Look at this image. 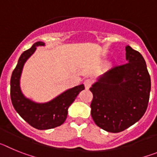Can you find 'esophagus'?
Wrapping results in <instances>:
<instances>
[{
	"instance_id": "34e87169",
	"label": "esophagus",
	"mask_w": 157,
	"mask_h": 157,
	"mask_svg": "<svg viewBox=\"0 0 157 157\" xmlns=\"http://www.w3.org/2000/svg\"><path fill=\"white\" fill-rule=\"evenodd\" d=\"M92 84H93V81L91 79H90V78H87V79H86L85 81H84V86H85V87L86 90H88V89L90 88V86H92Z\"/></svg>"
}]
</instances>
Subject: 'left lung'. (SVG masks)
I'll return each mask as SVG.
<instances>
[{
  "label": "left lung",
  "mask_w": 157,
  "mask_h": 157,
  "mask_svg": "<svg viewBox=\"0 0 157 157\" xmlns=\"http://www.w3.org/2000/svg\"><path fill=\"white\" fill-rule=\"evenodd\" d=\"M128 63L105 72L93 84L91 116L96 125L119 133L138 121L148 107L151 78L141 54L126 46Z\"/></svg>",
  "instance_id": "8db88e82"
}]
</instances>
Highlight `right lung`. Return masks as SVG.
I'll return each instance as SVG.
<instances>
[{
    "label": "right lung",
    "mask_w": 157,
    "mask_h": 157,
    "mask_svg": "<svg viewBox=\"0 0 157 157\" xmlns=\"http://www.w3.org/2000/svg\"><path fill=\"white\" fill-rule=\"evenodd\" d=\"M39 45L43 46L45 43L42 41L34 43L31 48L24 51L19 57L11 77V100L14 109L31 127L37 130H48L59 127L64 123L69 106L85 87L82 84L69 89L47 103H35L25 98L19 86L22 70L25 62L34 53L36 47Z\"/></svg>",
    "instance_id": "obj_1"
}]
</instances>
